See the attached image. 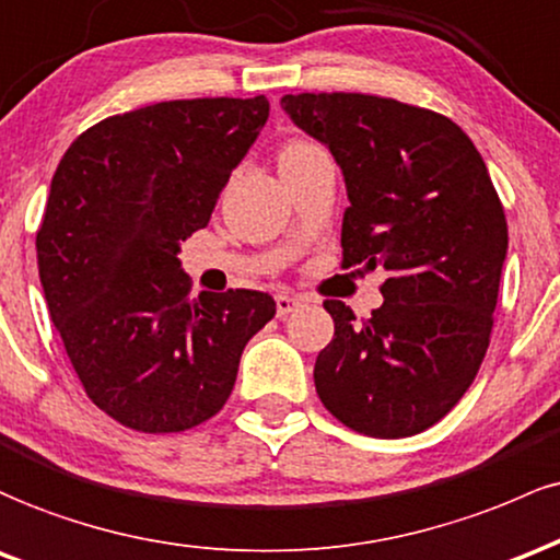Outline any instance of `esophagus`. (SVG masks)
Segmentation results:
<instances>
[{"label":"esophagus","instance_id":"esophagus-1","mask_svg":"<svg viewBox=\"0 0 560 560\" xmlns=\"http://www.w3.org/2000/svg\"><path fill=\"white\" fill-rule=\"evenodd\" d=\"M275 306H278V317H288V314L296 312L299 306H304V299L296 296V293H278V296H275Z\"/></svg>","mask_w":560,"mask_h":560}]
</instances>
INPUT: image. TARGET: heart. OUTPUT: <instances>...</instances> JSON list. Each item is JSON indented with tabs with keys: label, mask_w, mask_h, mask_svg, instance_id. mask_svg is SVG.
<instances>
[{
	"label": "heart",
	"mask_w": 560,
	"mask_h": 560,
	"mask_svg": "<svg viewBox=\"0 0 560 560\" xmlns=\"http://www.w3.org/2000/svg\"><path fill=\"white\" fill-rule=\"evenodd\" d=\"M312 150H319L314 148L310 142H288L285 148L280 150V161H291V159H299V155H306L312 153Z\"/></svg>",
	"instance_id": "b5f03b06"
}]
</instances>
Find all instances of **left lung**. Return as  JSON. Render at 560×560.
Returning <instances> with one entry per match:
<instances>
[{
	"mask_svg": "<svg viewBox=\"0 0 560 560\" xmlns=\"http://www.w3.org/2000/svg\"><path fill=\"white\" fill-rule=\"evenodd\" d=\"M280 105L341 166L343 267L388 272L362 323L325 301L336 332L314 362L319 399L364 436L425 431L468 392L492 332L508 224L487 163L457 124L399 100L304 92Z\"/></svg>",
	"mask_w": 560,
	"mask_h": 560,
	"instance_id": "left-lung-1",
	"label": "left lung"
}]
</instances>
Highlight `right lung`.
Here are the masks:
<instances>
[{
	"mask_svg": "<svg viewBox=\"0 0 560 560\" xmlns=\"http://www.w3.org/2000/svg\"><path fill=\"white\" fill-rule=\"evenodd\" d=\"M267 116L264 94L155 103L86 129L58 163L36 232L44 299L86 397L121 425L217 416L275 317L261 291L190 299L179 261Z\"/></svg>",
	"mask_w": 560,
	"mask_h": 560,
	"instance_id": "1",
	"label": "right lung"
}]
</instances>
